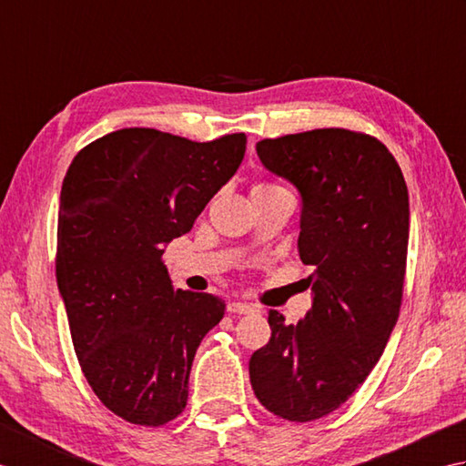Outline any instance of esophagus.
<instances>
[{
  "label": "esophagus",
  "instance_id": "1",
  "mask_svg": "<svg viewBox=\"0 0 466 466\" xmlns=\"http://www.w3.org/2000/svg\"><path fill=\"white\" fill-rule=\"evenodd\" d=\"M227 309H229L231 313H239V316H249V313L258 311V308L255 306H249V303H241V301H231L229 306H227Z\"/></svg>",
  "mask_w": 466,
  "mask_h": 466
}]
</instances>
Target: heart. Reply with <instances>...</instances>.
I'll return each mask as SVG.
<instances>
[{"instance_id":"obj_1","label":"heart","mask_w":466,"mask_h":466,"mask_svg":"<svg viewBox=\"0 0 466 466\" xmlns=\"http://www.w3.org/2000/svg\"><path fill=\"white\" fill-rule=\"evenodd\" d=\"M273 187H278V185L268 183V180H259V183H255V185H253L251 191H265V188H273Z\"/></svg>"}]
</instances>
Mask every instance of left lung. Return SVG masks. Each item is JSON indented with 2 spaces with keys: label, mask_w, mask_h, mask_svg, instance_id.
I'll return each instance as SVG.
<instances>
[{
  "label": "left lung",
  "mask_w": 466,
  "mask_h": 466,
  "mask_svg": "<svg viewBox=\"0 0 466 466\" xmlns=\"http://www.w3.org/2000/svg\"><path fill=\"white\" fill-rule=\"evenodd\" d=\"M265 168L301 195L299 258L311 309H269L271 339L249 360L258 400L289 422L334 412L378 364L402 306L410 207L402 170L366 132L316 128L258 142Z\"/></svg>",
  "instance_id": "obj_1"
}]
</instances>
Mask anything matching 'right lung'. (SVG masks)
I'll return each instance as SVG.
<instances>
[{"mask_svg": "<svg viewBox=\"0 0 466 466\" xmlns=\"http://www.w3.org/2000/svg\"><path fill=\"white\" fill-rule=\"evenodd\" d=\"M245 142L122 128L84 147L64 177L56 279L74 352L98 400L130 424L185 410L197 348L225 316L213 293L173 291L163 253L235 175Z\"/></svg>", "mask_w": 466, "mask_h": 466, "instance_id": "right-lung-1", "label": "right lung"}]
</instances>
